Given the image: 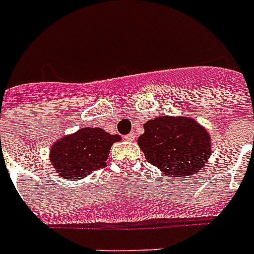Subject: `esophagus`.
Listing matches in <instances>:
<instances>
[{"label":"esophagus","mask_w":254,"mask_h":254,"mask_svg":"<svg viewBox=\"0 0 254 254\" xmlns=\"http://www.w3.org/2000/svg\"><path fill=\"white\" fill-rule=\"evenodd\" d=\"M134 133H130V134H127V135H125V139H127V141H134Z\"/></svg>","instance_id":"obj_1"}]
</instances>
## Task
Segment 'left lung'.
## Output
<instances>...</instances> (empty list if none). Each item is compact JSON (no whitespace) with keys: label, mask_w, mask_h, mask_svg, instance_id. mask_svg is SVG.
<instances>
[{"label":"left lung","mask_w":254,"mask_h":254,"mask_svg":"<svg viewBox=\"0 0 254 254\" xmlns=\"http://www.w3.org/2000/svg\"><path fill=\"white\" fill-rule=\"evenodd\" d=\"M137 139L145 158L170 177H190L208 162L211 135L191 117L159 116L143 124Z\"/></svg>","instance_id":"left-lung-1"}]
</instances>
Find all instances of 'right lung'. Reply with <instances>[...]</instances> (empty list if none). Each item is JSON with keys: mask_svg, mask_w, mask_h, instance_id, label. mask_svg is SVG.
<instances>
[{"mask_svg": "<svg viewBox=\"0 0 254 254\" xmlns=\"http://www.w3.org/2000/svg\"><path fill=\"white\" fill-rule=\"evenodd\" d=\"M119 141V134H109L101 127H81L53 143L50 162L64 179H83L105 166L112 145Z\"/></svg>", "mask_w": 254, "mask_h": 254, "instance_id": "1", "label": "right lung"}]
</instances>
